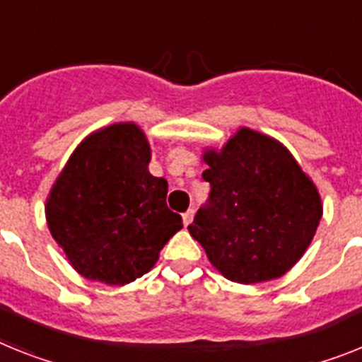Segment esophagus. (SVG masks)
<instances>
[{"label":"esophagus","instance_id":"34e87169","mask_svg":"<svg viewBox=\"0 0 362 362\" xmlns=\"http://www.w3.org/2000/svg\"><path fill=\"white\" fill-rule=\"evenodd\" d=\"M193 217H195V209H187L186 214L182 215V218H184V226H189Z\"/></svg>","mask_w":362,"mask_h":362}]
</instances>
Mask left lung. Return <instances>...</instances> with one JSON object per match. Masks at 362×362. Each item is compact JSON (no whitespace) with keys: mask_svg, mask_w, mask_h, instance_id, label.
<instances>
[{"mask_svg":"<svg viewBox=\"0 0 362 362\" xmlns=\"http://www.w3.org/2000/svg\"><path fill=\"white\" fill-rule=\"evenodd\" d=\"M206 204L187 226L215 269L238 284L284 276L309 247L322 217L317 187L276 139L241 129L204 154Z\"/></svg>","mask_w":362,"mask_h":362,"instance_id":"left-lung-1","label":"left lung"}]
</instances>
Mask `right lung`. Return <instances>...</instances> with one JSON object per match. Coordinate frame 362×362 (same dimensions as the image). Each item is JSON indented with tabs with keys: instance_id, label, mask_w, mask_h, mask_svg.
<instances>
[{
	"instance_id": "add662e5",
	"label": "right lung",
	"mask_w": 362,
	"mask_h": 362,
	"mask_svg": "<svg viewBox=\"0 0 362 362\" xmlns=\"http://www.w3.org/2000/svg\"><path fill=\"white\" fill-rule=\"evenodd\" d=\"M148 162L144 132L117 123L84 139L54 182L47 224L84 278L134 281L182 228L180 215L167 208V180L151 175Z\"/></svg>"
}]
</instances>
